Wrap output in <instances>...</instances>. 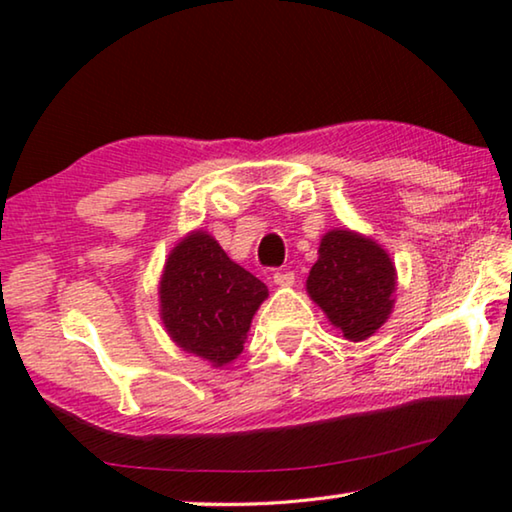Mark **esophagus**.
I'll return each instance as SVG.
<instances>
[{"label":"esophagus","instance_id":"esophagus-1","mask_svg":"<svg viewBox=\"0 0 512 512\" xmlns=\"http://www.w3.org/2000/svg\"><path fill=\"white\" fill-rule=\"evenodd\" d=\"M293 282H296V273L293 271H277L273 275L275 287H293Z\"/></svg>","mask_w":512,"mask_h":512}]
</instances>
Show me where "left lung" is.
<instances>
[{"label": "left lung", "instance_id": "1", "mask_svg": "<svg viewBox=\"0 0 512 512\" xmlns=\"http://www.w3.org/2000/svg\"><path fill=\"white\" fill-rule=\"evenodd\" d=\"M395 280L391 255L375 239L336 228L320 239L307 293L343 339L366 341L391 316Z\"/></svg>", "mask_w": 512, "mask_h": 512}]
</instances>
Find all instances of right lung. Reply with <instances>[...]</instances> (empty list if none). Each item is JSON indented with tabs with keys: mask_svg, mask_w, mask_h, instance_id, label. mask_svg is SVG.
Listing matches in <instances>:
<instances>
[{
	"mask_svg": "<svg viewBox=\"0 0 512 512\" xmlns=\"http://www.w3.org/2000/svg\"><path fill=\"white\" fill-rule=\"evenodd\" d=\"M268 289L225 255L212 235L189 232L164 264L160 318L171 341L221 368L244 352L255 311Z\"/></svg>",
	"mask_w": 512,
	"mask_h": 512,
	"instance_id": "1",
	"label": "right lung"
}]
</instances>
